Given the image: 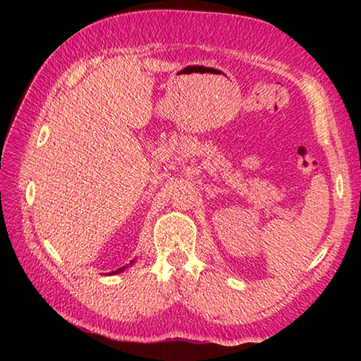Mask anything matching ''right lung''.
<instances>
[{
  "instance_id": "obj_1",
  "label": "right lung",
  "mask_w": 361,
  "mask_h": 361,
  "mask_svg": "<svg viewBox=\"0 0 361 361\" xmlns=\"http://www.w3.org/2000/svg\"><path fill=\"white\" fill-rule=\"evenodd\" d=\"M132 264H133V261H130V264H127V266H122V267H119V269H118V271H113L111 274H109V276H114V274H121V272H124V271H126V269H127V267H129V266H132Z\"/></svg>"
}]
</instances>
